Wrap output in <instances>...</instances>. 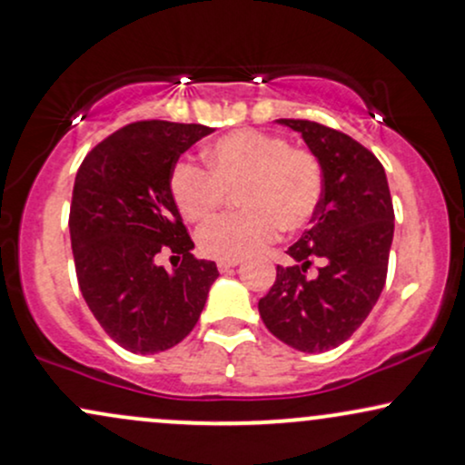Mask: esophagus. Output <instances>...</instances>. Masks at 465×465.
Listing matches in <instances>:
<instances>
[{
  "label": "esophagus",
  "instance_id": "obj_1",
  "mask_svg": "<svg viewBox=\"0 0 465 465\" xmlns=\"http://www.w3.org/2000/svg\"><path fill=\"white\" fill-rule=\"evenodd\" d=\"M238 264L240 260H218V271H221V273H227V271L236 269Z\"/></svg>",
  "mask_w": 465,
  "mask_h": 465
}]
</instances>
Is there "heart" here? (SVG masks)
Returning <instances> with one entry per match:
<instances>
[{"label":"heart","mask_w":465,"mask_h":465,"mask_svg":"<svg viewBox=\"0 0 465 465\" xmlns=\"http://www.w3.org/2000/svg\"><path fill=\"white\" fill-rule=\"evenodd\" d=\"M207 170L179 162L170 174V194L185 221H205L236 192L244 212L207 221L196 233L199 249L214 260H242L273 242L280 227L297 232L322 201V165L312 153L291 148L269 133L242 129L205 148Z\"/></svg>","instance_id":"obj_1"}]
</instances>
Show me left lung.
Segmentation results:
<instances>
[{"mask_svg":"<svg viewBox=\"0 0 465 465\" xmlns=\"http://www.w3.org/2000/svg\"><path fill=\"white\" fill-rule=\"evenodd\" d=\"M297 131L322 165L323 190L312 227L277 266L275 284L258 303L269 332L291 348L328 351L356 332L387 280L393 203L387 174L373 154L345 133L311 120H275ZM312 259L322 262L308 278Z\"/></svg>","mask_w":465,"mask_h":465,"instance_id":"1","label":"left lung"}]
</instances>
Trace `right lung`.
Instances as JSON below:
<instances>
[{
	"instance_id": "add662e5",
	"label": "right lung",
	"mask_w": 465,
	"mask_h": 465,
	"mask_svg": "<svg viewBox=\"0 0 465 465\" xmlns=\"http://www.w3.org/2000/svg\"><path fill=\"white\" fill-rule=\"evenodd\" d=\"M210 126L135 122L100 142L80 163L69 210L78 286L104 332L133 354L181 343L199 322L218 269L192 255L194 242L170 194L179 157ZM163 248L184 255L173 272Z\"/></svg>"
}]
</instances>
